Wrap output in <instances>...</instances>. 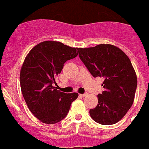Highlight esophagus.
Returning a JSON list of instances; mask_svg holds the SVG:
<instances>
[{"instance_id":"34e87169","label":"esophagus","mask_w":149,"mask_h":149,"mask_svg":"<svg viewBox=\"0 0 149 149\" xmlns=\"http://www.w3.org/2000/svg\"><path fill=\"white\" fill-rule=\"evenodd\" d=\"M88 94L87 93H84V94H80V95L81 97H85V96H86V95H87Z\"/></svg>"}]
</instances>
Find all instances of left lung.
Wrapping results in <instances>:
<instances>
[{
	"instance_id": "left-lung-1",
	"label": "left lung",
	"mask_w": 149,
	"mask_h": 149,
	"mask_svg": "<svg viewBox=\"0 0 149 149\" xmlns=\"http://www.w3.org/2000/svg\"><path fill=\"white\" fill-rule=\"evenodd\" d=\"M77 50L91 74L104 78V91L97 95V105L89 110L91 117L100 125L117 123L132 106L138 84L130 60L120 49L111 44Z\"/></svg>"
}]
</instances>
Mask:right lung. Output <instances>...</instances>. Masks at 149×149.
Masks as SVG:
<instances>
[{"label": "right lung", "instance_id": "obj_1", "mask_svg": "<svg viewBox=\"0 0 149 149\" xmlns=\"http://www.w3.org/2000/svg\"><path fill=\"white\" fill-rule=\"evenodd\" d=\"M76 49L57 41H44L30 50L22 66V93L32 113L44 123L63 120L79 96L76 92L67 94L54 87L65 63L78 55Z\"/></svg>", "mask_w": 149, "mask_h": 149}]
</instances>
